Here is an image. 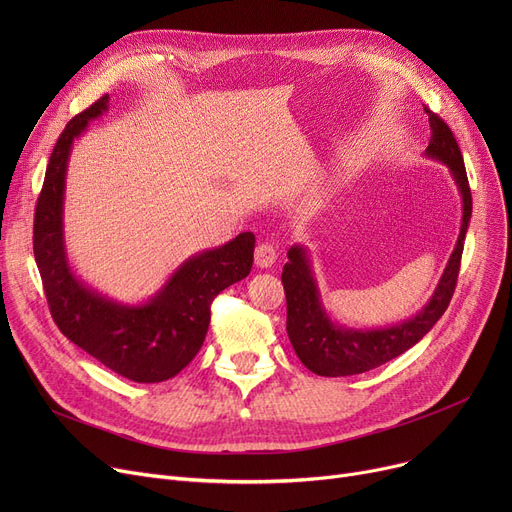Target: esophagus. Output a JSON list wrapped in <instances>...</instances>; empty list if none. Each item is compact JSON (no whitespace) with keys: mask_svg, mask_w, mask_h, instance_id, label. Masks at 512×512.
Wrapping results in <instances>:
<instances>
[{"mask_svg":"<svg viewBox=\"0 0 512 512\" xmlns=\"http://www.w3.org/2000/svg\"><path fill=\"white\" fill-rule=\"evenodd\" d=\"M276 247L270 245V242H259L255 247V263L257 267H272L276 263Z\"/></svg>","mask_w":512,"mask_h":512,"instance_id":"obj_1","label":"esophagus"}]
</instances>
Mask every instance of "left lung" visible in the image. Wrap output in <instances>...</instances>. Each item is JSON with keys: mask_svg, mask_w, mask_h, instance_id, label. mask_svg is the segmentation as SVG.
<instances>
[{"mask_svg": "<svg viewBox=\"0 0 512 512\" xmlns=\"http://www.w3.org/2000/svg\"><path fill=\"white\" fill-rule=\"evenodd\" d=\"M425 114L429 116V128H432V139H429L425 155L448 166L463 197V224L459 240H456V247L429 303L415 317L380 330H353L336 326L319 301V290L311 274L307 251L299 245L290 247L288 263L282 272L286 294V332L301 363L317 375H326V378L357 375L392 361L394 357L409 351L432 330L450 305L456 280H459L473 201L465 161L452 130L427 107Z\"/></svg>", "mask_w": 512, "mask_h": 512, "instance_id": "left-lung-1", "label": "left lung"}]
</instances>
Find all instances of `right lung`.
<instances>
[{"mask_svg": "<svg viewBox=\"0 0 512 512\" xmlns=\"http://www.w3.org/2000/svg\"><path fill=\"white\" fill-rule=\"evenodd\" d=\"M107 103L110 97L103 95L74 116L53 147L35 207L33 251L60 332L122 378L155 384L174 378L201 351L213 299L251 272L255 234L242 232L218 249L186 259L145 305H120L80 282L64 249L66 166L74 139Z\"/></svg>", "mask_w": 512, "mask_h": 512, "instance_id": "right-lung-1", "label": "right lung"}]
</instances>
